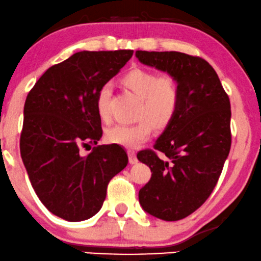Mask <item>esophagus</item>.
<instances>
[{
    "instance_id": "1",
    "label": "esophagus",
    "mask_w": 261,
    "mask_h": 261,
    "mask_svg": "<svg viewBox=\"0 0 261 261\" xmlns=\"http://www.w3.org/2000/svg\"><path fill=\"white\" fill-rule=\"evenodd\" d=\"M127 154H128V161H130V164H136L137 158H136V153H135V150L128 149Z\"/></svg>"
}]
</instances>
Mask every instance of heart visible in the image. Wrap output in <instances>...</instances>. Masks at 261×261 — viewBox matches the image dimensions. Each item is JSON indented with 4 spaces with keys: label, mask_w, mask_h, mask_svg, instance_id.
Returning a JSON list of instances; mask_svg holds the SVG:
<instances>
[{
    "label": "heart",
    "mask_w": 261,
    "mask_h": 261,
    "mask_svg": "<svg viewBox=\"0 0 261 261\" xmlns=\"http://www.w3.org/2000/svg\"><path fill=\"white\" fill-rule=\"evenodd\" d=\"M121 87L140 97L134 125H114L106 130V140L112 144L136 148L150 137L153 127L164 130L176 118L180 105V88L171 74L158 75L146 68H133L120 78ZM111 90L102 87L96 95V112L103 121L110 119Z\"/></svg>",
    "instance_id": "1"
}]
</instances>
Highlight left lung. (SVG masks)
Masks as SVG:
<instances>
[{
    "mask_svg": "<svg viewBox=\"0 0 261 261\" xmlns=\"http://www.w3.org/2000/svg\"><path fill=\"white\" fill-rule=\"evenodd\" d=\"M136 57L179 83L176 118L154 150L137 154L151 171L149 182L138 193L141 206L156 218L174 222L200 208L217 186L231 147L230 100L217 72L202 58L144 50H137Z\"/></svg>",
    "mask_w": 261,
    "mask_h": 261,
    "instance_id": "left-lung-1",
    "label": "left lung"
}]
</instances>
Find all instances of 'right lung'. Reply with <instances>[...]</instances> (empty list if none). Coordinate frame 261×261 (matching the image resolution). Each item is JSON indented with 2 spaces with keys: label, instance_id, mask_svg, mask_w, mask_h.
Returning a JSON list of instances; mask_svg holds the SVG:
<instances>
[{
  "label": "right lung",
  "instance_id": "obj_1",
  "mask_svg": "<svg viewBox=\"0 0 261 261\" xmlns=\"http://www.w3.org/2000/svg\"><path fill=\"white\" fill-rule=\"evenodd\" d=\"M134 50L79 51L49 67L30 90L24 106L20 154L36 194L53 214L81 222L96 214L107 187L127 165L119 146L81 148L102 137L96 112L100 89Z\"/></svg>",
  "mask_w": 261,
  "mask_h": 261
}]
</instances>
